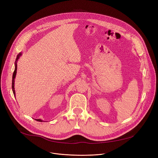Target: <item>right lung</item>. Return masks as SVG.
Masks as SVG:
<instances>
[{
	"instance_id": "1",
	"label": "right lung",
	"mask_w": 158,
	"mask_h": 158,
	"mask_svg": "<svg viewBox=\"0 0 158 158\" xmlns=\"http://www.w3.org/2000/svg\"><path fill=\"white\" fill-rule=\"evenodd\" d=\"M22 53H19L18 55H17V57H16V60L15 61V69H14V71L13 73V75H12V91H13V93H14V95L16 97V93H15V90H14V79H15L16 77V73H17V61L18 60V59H19V56H21ZM36 120L38 121V122H43L42 120L41 119H35Z\"/></svg>"
}]
</instances>
